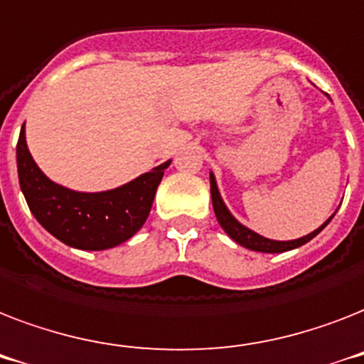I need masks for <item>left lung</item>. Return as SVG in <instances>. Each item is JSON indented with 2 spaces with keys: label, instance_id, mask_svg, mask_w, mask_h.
<instances>
[{
  "label": "left lung",
  "instance_id": "1",
  "mask_svg": "<svg viewBox=\"0 0 364 364\" xmlns=\"http://www.w3.org/2000/svg\"><path fill=\"white\" fill-rule=\"evenodd\" d=\"M210 193H212V206H214V214H216L218 222L222 225V229L228 232L229 237L238 242L240 246L248 250H254V252H263V254H280V252H287V250H293V248H299L302 244H306L308 240H312L316 235H318L321 229L327 225V223L333 220V216L327 220V222L318 228L316 231H312L310 235L306 237H301L297 240H270V238H264L257 232H254L252 229L244 228L242 223H238L235 218H232L231 212L228 210V206L222 200L220 197V191H218V186H216V178H214V174L210 173Z\"/></svg>",
  "mask_w": 364,
  "mask_h": 364
}]
</instances>
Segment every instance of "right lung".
Masks as SVG:
<instances>
[{"instance_id": "right-lung-1", "label": "right lung", "mask_w": 364, "mask_h": 364, "mask_svg": "<svg viewBox=\"0 0 364 364\" xmlns=\"http://www.w3.org/2000/svg\"><path fill=\"white\" fill-rule=\"evenodd\" d=\"M171 159L139 178L100 193L67 190L46 178L26 144L24 126L16 144L20 190L37 222L78 250H107L126 242L144 225L154 196Z\"/></svg>"}]
</instances>
